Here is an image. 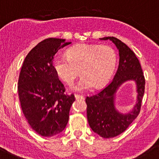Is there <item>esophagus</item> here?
I'll return each instance as SVG.
<instances>
[{
    "label": "esophagus",
    "mask_w": 159,
    "mask_h": 159,
    "mask_svg": "<svg viewBox=\"0 0 159 159\" xmlns=\"http://www.w3.org/2000/svg\"><path fill=\"white\" fill-rule=\"evenodd\" d=\"M75 98H76V99H84V97H83V96H81V95H78V94L75 95Z\"/></svg>",
    "instance_id": "34e87169"
}]
</instances>
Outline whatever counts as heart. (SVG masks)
I'll return each mask as SVG.
<instances>
[{
	"instance_id": "heart-1",
	"label": "heart",
	"mask_w": 159,
	"mask_h": 159,
	"mask_svg": "<svg viewBox=\"0 0 159 159\" xmlns=\"http://www.w3.org/2000/svg\"><path fill=\"white\" fill-rule=\"evenodd\" d=\"M52 65L57 76L68 85L73 84L80 70L83 76L73 88L84 92L102 87L109 81L116 66V54L109 46L78 44L68 49L66 57H54Z\"/></svg>"
}]
</instances>
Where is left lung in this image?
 <instances>
[{
	"label": "left lung",
	"mask_w": 159,
	"mask_h": 159,
	"mask_svg": "<svg viewBox=\"0 0 159 159\" xmlns=\"http://www.w3.org/2000/svg\"><path fill=\"white\" fill-rule=\"evenodd\" d=\"M100 40H110L117 47L119 67L114 79L106 88L94 96L86 97L87 119L93 132L102 138L110 139L125 132L139 116L145 80L138 58L126 44L114 37H103ZM131 80L137 84V103L129 113L121 114L115 107V93L122 83Z\"/></svg>",
	"instance_id": "8db88e82"
}]
</instances>
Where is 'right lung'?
I'll use <instances>...</instances> for the list:
<instances>
[{
    "mask_svg": "<svg viewBox=\"0 0 159 159\" xmlns=\"http://www.w3.org/2000/svg\"><path fill=\"white\" fill-rule=\"evenodd\" d=\"M65 39L48 38L29 52L21 67L18 95L21 109L30 126L37 134L51 137L64 130L74 95L65 88L52 62L60 49L71 43Z\"/></svg>",
    "mask_w": 159,
    "mask_h": 159,
    "instance_id": "1",
    "label": "right lung"
}]
</instances>
